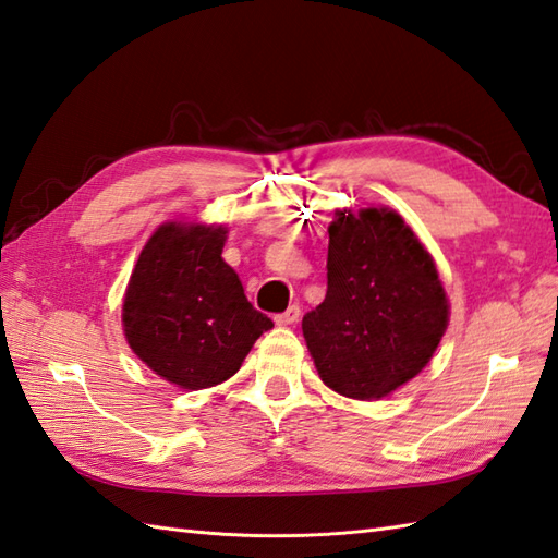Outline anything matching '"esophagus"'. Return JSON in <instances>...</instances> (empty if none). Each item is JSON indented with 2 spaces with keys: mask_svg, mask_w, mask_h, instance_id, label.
<instances>
[{
  "mask_svg": "<svg viewBox=\"0 0 558 558\" xmlns=\"http://www.w3.org/2000/svg\"><path fill=\"white\" fill-rule=\"evenodd\" d=\"M300 314H302L300 306L292 304V306L284 308L282 314H278V316H276V323H278V326H292V323L300 320Z\"/></svg>",
  "mask_w": 558,
  "mask_h": 558,
  "instance_id": "34e87169",
  "label": "esophagus"
}]
</instances>
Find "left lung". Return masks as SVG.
<instances>
[{
    "instance_id": "8db88e82",
    "label": "left lung",
    "mask_w": 558,
    "mask_h": 558,
    "mask_svg": "<svg viewBox=\"0 0 558 558\" xmlns=\"http://www.w3.org/2000/svg\"><path fill=\"white\" fill-rule=\"evenodd\" d=\"M328 292L302 320L320 380L380 399L427 366L449 323L433 256L392 209L338 211L328 228Z\"/></svg>"
}]
</instances>
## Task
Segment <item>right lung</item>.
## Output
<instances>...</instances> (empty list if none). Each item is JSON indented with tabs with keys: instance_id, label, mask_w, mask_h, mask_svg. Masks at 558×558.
<instances>
[{
	"instance_id": "right-lung-1",
	"label": "right lung",
	"mask_w": 558,
	"mask_h": 558,
	"mask_svg": "<svg viewBox=\"0 0 558 558\" xmlns=\"http://www.w3.org/2000/svg\"><path fill=\"white\" fill-rule=\"evenodd\" d=\"M226 226L163 223L140 252L123 300V332L140 361L183 390L228 380L274 328L223 262Z\"/></svg>"
}]
</instances>
